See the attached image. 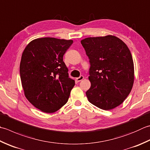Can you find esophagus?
<instances>
[{"label": "esophagus", "instance_id": "esophagus-1", "mask_svg": "<svg viewBox=\"0 0 150 150\" xmlns=\"http://www.w3.org/2000/svg\"><path fill=\"white\" fill-rule=\"evenodd\" d=\"M83 79H84V76H83V75H81L80 77H79L76 78L75 80L77 81V82H80V81H81L82 80H83Z\"/></svg>", "mask_w": 150, "mask_h": 150}]
</instances>
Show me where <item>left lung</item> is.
Here are the masks:
<instances>
[{
	"instance_id": "8db88e82",
	"label": "left lung",
	"mask_w": 150,
	"mask_h": 150,
	"mask_svg": "<svg viewBox=\"0 0 150 150\" xmlns=\"http://www.w3.org/2000/svg\"><path fill=\"white\" fill-rule=\"evenodd\" d=\"M81 43L90 63L87 98L101 109H113L124 101L133 86L134 64L129 49L112 35L86 38Z\"/></svg>"
}]
</instances>
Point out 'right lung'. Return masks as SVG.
<instances>
[{
	"label": "right lung",
	"mask_w": 150,
	"mask_h": 150,
	"mask_svg": "<svg viewBox=\"0 0 150 150\" xmlns=\"http://www.w3.org/2000/svg\"><path fill=\"white\" fill-rule=\"evenodd\" d=\"M73 40L37 38L23 52L20 77L26 98L40 110L53 113L65 105L75 85L63 56Z\"/></svg>",
	"instance_id": "add662e5"
}]
</instances>
